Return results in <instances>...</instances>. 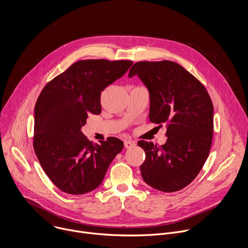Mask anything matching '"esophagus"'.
Here are the masks:
<instances>
[{
  "mask_svg": "<svg viewBox=\"0 0 248 248\" xmlns=\"http://www.w3.org/2000/svg\"><path fill=\"white\" fill-rule=\"evenodd\" d=\"M135 145H136V142H135V141H133V140H125L124 141V147L127 148V149L132 148Z\"/></svg>",
  "mask_w": 248,
  "mask_h": 248,
  "instance_id": "obj_1",
  "label": "esophagus"
}]
</instances>
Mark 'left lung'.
<instances>
[{
    "label": "left lung",
    "mask_w": 248,
    "mask_h": 248,
    "mask_svg": "<svg viewBox=\"0 0 248 248\" xmlns=\"http://www.w3.org/2000/svg\"><path fill=\"white\" fill-rule=\"evenodd\" d=\"M134 76L148 89L150 122L168 127L162 146L138 141L146 154L141 175L160 191L181 190L196 178L209 155L213 104L201 82L174 62H135L128 78Z\"/></svg>",
    "instance_id": "left-lung-1"
}]
</instances>
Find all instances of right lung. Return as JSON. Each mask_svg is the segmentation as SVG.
<instances>
[{
  "instance_id": "add662e5",
  "label": "right lung",
  "mask_w": 248,
  "mask_h": 248,
  "mask_svg": "<svg viewBox=\"0 0 248 248\" xmlns=\"http://www.w3.org/2000/svg\"><path fill=\"white\" fill-rule=\"evenodd\" d=\"M131 61L75 62L43 88L34 109L33 147L52 183L68 194L96 189L124 148L116 137L93 143L82 133L89 114L101 113V92L121 78Z\"/></svg>"
}]
</instances>
